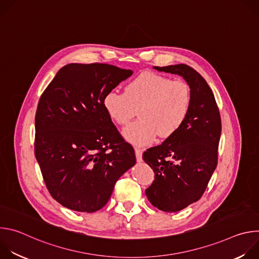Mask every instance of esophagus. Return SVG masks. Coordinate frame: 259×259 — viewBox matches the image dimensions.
Masks as SVG:
<instances>
[{
    "mask_svg": "<svg viewBox=\"0 0 259 259\" xmlns=\"http://www.w3.org/2000/svg\"><path fill=\"white\" fill-rule=\"evenodd\" d=\"M142 149H139V147H136L135 149V156H136V160L137 162H141L142 161Z\"/></svg>",
    "mask_w": 259,
    "mask_h": 259,
    "instance_id": "esophagus-1",
    "label": "esophagus"
}]
</instances>
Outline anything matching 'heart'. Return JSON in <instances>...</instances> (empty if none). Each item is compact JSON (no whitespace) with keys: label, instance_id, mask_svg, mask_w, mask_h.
Instances as JSON below:
<instances>
[{"label":"heart","instance_id":"heart-1","mask_svg":"<svg viewBox=\"0 0 259 259\" xmlns=\"http://www.w3.org/2000/svg\"><path fill=\"white\" fill-rule=\"evenodd\" d=\"M191 102V87L186 81L155 71H142L125 86L124 93L110 91L103 98L108 117L121 126L129 124L139 109L140 121L123 131L136 145L149 144L157 135L163 139L174 135L186 121Z\"/></svg>","mask_w":259,"mask_h":259}]
</instances>
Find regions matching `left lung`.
Instances as JSON below:
<instances>
[{"mask_svg": "<svg viewBox=\"0 0 259 259\" xmlns=\"http://www.w3.org/2000/svg\"><path fill=\"white\" fill-rule=\"evenodd\" d=\"M181 76L192 92L189 115L181 128L162 144L147 149L143 161L155 172L145 195L153 206L177 212L197 202L217 166L221 119L212 90L187 64L155 66Z\"/></svg>", "mask_w": 259, "mask_h": 259, "instance_id": "1", "label": "left lung"}]
</instances>
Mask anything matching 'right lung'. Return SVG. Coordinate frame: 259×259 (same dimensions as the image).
<instances>
[{
    "instance_id": "1",
    "label": "right lung",
    "mask_w": 259,
    "mask_h": 259,
    "mask_svg": "<svg viewBox=\"0 0 259 259\" xmlns=\"http://www.w3.org/2000/svg\"><path fill=\"white\" fill-rule=\"evenodd\" d=\"M132 73L106 63H69L40 97L34 156L50 195L68 209H101L117 180L136 163L133 146L103 106L105 94Z\"/></svg>"
}]
</instances>
